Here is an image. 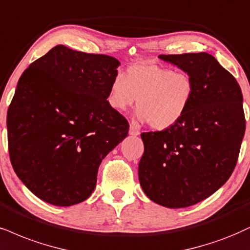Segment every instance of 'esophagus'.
Instances as JSON below:
<instances>
[{"mask_svg": "<svg viewBox=\"0 0 250 250\" xmlns=\"http://www.w3.org/2000/svg\"><path fill=\"white\" fill-rule=\"evenodd\" d=\"M130 134L131 135H139L140 134L139 127H138L137 124H134V123H131V125H130Z\"/></svg>", "mask_w": 250, "mask_h": 250, "instance_id": "obj_1", "label": "esophagus"}]
</instances>
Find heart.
Instances as JSON below:
<instances>
[{
    "label": "heart",
    "mask_w": 250,
    "mask_h": 250,
    "mask_svg": "<svg viewBox=\"0 0 250 250\" xmlns=\"http://www.w3.org/2000/svg\"><path fill=\"white\" fill-rule=\"evenodd\" d=\"M193 92V81L186 72L158 64H133L125 78L118 74L112 80L107 102L122 112L137 103L140 122H148L154 130H166L183 118Z\"/></svg>",
    "instance_id": "heart-1"
}]
</instances>
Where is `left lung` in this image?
Wrapping results in <instances>:
<instances>
[{
	"label": "left lung",
	"instance_id": "1",
	"mask_svg": "<svg viewBox=\"0 0 250 250\" xmlns=\"http://www.w3.org/2000/svg\"><path fill=\"white\" fill-rule=\"evenodd\" d=\"M189 74L195 85L189 110L163 131L141 133L139 181L156 204L181 208L223 187L238 162L246 131L239 83L205 53L159 55Z\"/></svg>",
	"mask_w": 250,
	"mask_h": 250
}]
</instances>
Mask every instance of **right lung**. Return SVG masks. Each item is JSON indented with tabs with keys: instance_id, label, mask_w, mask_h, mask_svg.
<instances>
[{
	"instance_id": "1",
	"label": "right lung",
	"mask_w": 250,
	"mask_h": 250,
	"mask_svg": "<svg viewBox=\"0 0 250 250\" xmlns=\"http://www.w3.org/2000/svg\"><path fill=\"white\" fill-rule=\"evenodd\" d=\"M120 62L57 45L21 74L7 115L10 161L31 192L55 206L83 202L102 160L127 137L106 101Z\"/></svg>"
}]
</instances>
